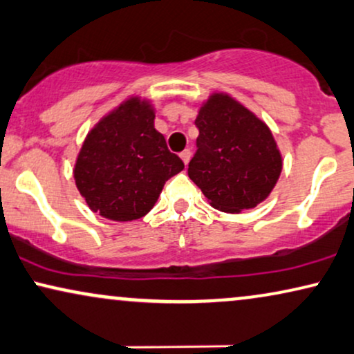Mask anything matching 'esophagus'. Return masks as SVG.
<instances>
[{"label": "esophagus", "instance_id": "esophagus-1", "mask_svg": "<svg viewBox=\"0 0 354 354\" xmlns=\"http://www.w3.org/2000/svg\"><path fill=\"white\" fill-rule=\"evenodd\" d=\"M190 158H192L190 149H185V151H182V153H180V159L183 160V164H185V166L188 162H190Z\"/></svg>", "mask_w": 354, "mask_h": 354}]
</instances>
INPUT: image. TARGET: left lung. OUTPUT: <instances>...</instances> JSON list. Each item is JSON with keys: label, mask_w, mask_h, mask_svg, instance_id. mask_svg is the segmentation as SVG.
Returning a JSON list of instances; mask_svg holds the SVG:
<instances>
[{"label": "left lung", "mask_w": 354, "mask_h": 354, "mask_svg": "<svg viewBox=\"0 0 354 354\" xmlns=\"http://www.w3.org/2000/svg\"><path fill=\"white\" fill-rule=\"evenodd\" d=\"M195 125L196 153L188 164L213 208L241 213L268 198L283 169L277 141L254 112L226 93L201 104Z\"/></svg>", "instance_id": "8db88e82"}]
</instances>
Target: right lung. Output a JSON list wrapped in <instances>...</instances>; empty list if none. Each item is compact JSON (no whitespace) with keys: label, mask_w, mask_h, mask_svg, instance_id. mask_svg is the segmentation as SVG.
Listing matches in <instances>:
<instances>
[{"label":"right lung","mask_w":354,"mask_h":354,"mask_svg":"<svg viewBox=\"0 0 354 354\" xmlns=\"http://www.w3.org/2000/svg\"><path fill=\"white\" fill-rule=\"evenodd\" d=\"M154 109L138 95L109 112L87 133L76 158V187L102 218L125 223L143 218L164 183L183 169L154 128Z\"/></svg>","instance_id":"add662e5"}]
</instances>
